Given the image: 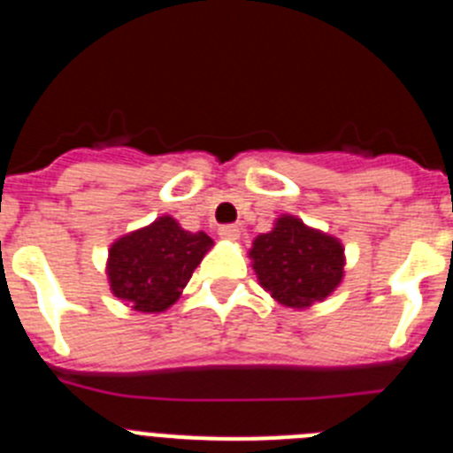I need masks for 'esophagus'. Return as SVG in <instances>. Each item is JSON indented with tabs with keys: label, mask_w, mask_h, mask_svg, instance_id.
I'll list each match as a JSON object with an SVG mask.
<instances>
[{
	"label": "esophagus",
	"mask_w": 453,
	"mask_h": 453,
	"mask_svg": "<svg viewBox=\"0 0 453 453\" xmlns=\"http://www.w3.org/2000/svg\"><path fill=\"white\" fill-rule=\"evenodd\" d=\"M219 238L238 240L240 238V229L235 226V224H224V226H219Z\"/></svg>",
	"instance_id": "1"
}]
</instances>
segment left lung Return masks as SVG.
<instances>
[{
    "label": "left lung",
    "mask_w": 453,
    "mask_h": 453,
    "mask_svg": "<svg viewBox=\"0 0 453 453\" xmlns=\"http://www.w3.org/2000/svg\"><path fill=\"white\" fill-rule=\"evenodd\" d=\"M261 286L276 302L292 308L322 302L342 279V245L331 235L308 229L297 218L283 215L274 229L254 240L250 251Z\"/></svg>",
    "instance_id": "8db88e82"
}]
</instances>
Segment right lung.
Listing matches in <instances>:
<instances>
[{"label": "right lung", "instance_id": "1", "mask_svg": "<svg viewBox=\"0 0 453 453\" xmlns=\"http://www.w3.org/2000/svg\"><path fill=\"white\" fill-rule=\"evenodd\" d=\"M213 247L203 231H183L172 218L124 235L108 254V281L115 297L142 313H161L177 302L195 267Z\"/></svg>", "mask_w": 453, "mask_h": 453}]
</instances>
